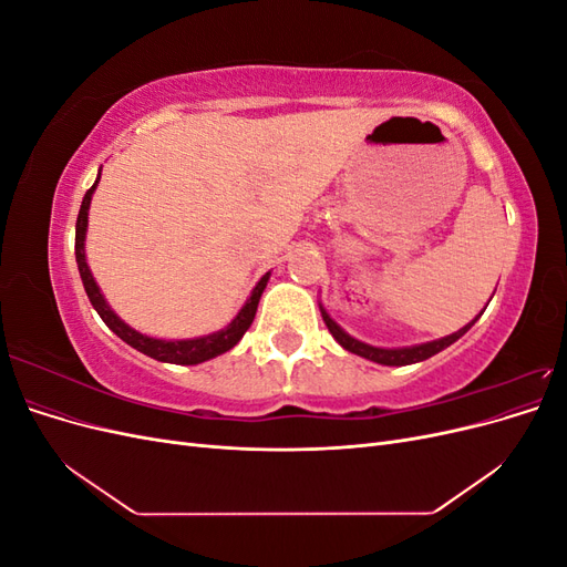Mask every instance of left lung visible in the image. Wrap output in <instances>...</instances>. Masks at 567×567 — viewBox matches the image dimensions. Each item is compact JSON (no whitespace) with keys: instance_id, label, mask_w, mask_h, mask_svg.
<instances>
[{"instance_id":"left-lung-1","label":"left lung","mask_w":567,"mask_h":567,"mask_svg":"<svg viewBox=\"0 0 567 567\" xmlns=\"http://www.w3.org/2000/svg\"><path fill=\"white\" fill-rule=\"evenodd\" d=\"M321 317H323L326 326H329L331 336H333L348 352H354V354H359V357H367V359H371V362H379V364H385V367H404V364L423 362V359L437 354V352L444 350V348H450L452 342H456V340H458L463 333H466V331L471 329V326L475 323V319H473L468 326H463L461 331H456V333H452V336H447V338L433 340V342H423V346L400 348V350H383V348H371V346H367V342L354 340L352 336H348L346 331H342L340 326H338L329 315H326L323 310H321Z\"/></svg>"}]
</instances>
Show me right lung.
I'll use <instances>...</instances> for the list:
<instances>
[{
	"mask_svg": "<svg viewBox=\"0 0 567 567\" xmlns=\"http://www.w3.org/2000/svg\"><path fill=\"white\" fill-rule=\"evenodd\" d=\"M99 177H101V173H99ZM96 184H99V179L92 184V188H87V194H84L80 213H78V221H75V260H78V269H80L84 290H87V298L94 305V310L99 312V317L104 319L109 329L117 338H123L127 346H132L134 350H140L144 354L153 357V359H158V362L200 364V362H205V359H213L221 352L231 350L236 342L244 338V333L250 329V323H252L255 312H257V302H260L262 290L269 281V274H265V277L257 281V286L252 288L250 300L244 305V310L236 315V319L227 326V329H221V331L210 333V336H203V338H194V340H158V338H148V336L136 333L134 329H130L125 321H120L113 315V310L106 305L104 296H101V290H99L94 277H92L87 262H84V234H87V213H90V200H92Z\"/></svg>",
	"mask_w": 567,
	"mask_h": 567,
	"instance_id": "obj_1",
	"label": "right lung"
}]
</instances>
